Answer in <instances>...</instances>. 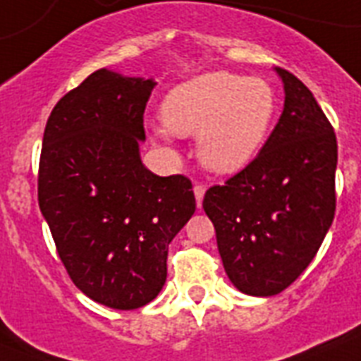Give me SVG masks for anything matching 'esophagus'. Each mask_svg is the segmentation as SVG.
<instances>
[{
    "label": "esophagus",
    "mask_w": 361,
    "mask_h": 361,
    "mask_svg": "<svg viewBox=\"0 0 361 361\" xmlns=\"http://www.w3.org/2000/svg\"><path fill=\"white\" fill-rule=\"evenodd\" d=\"M192 191H195V198H197V206H198V208H200V206H202L206 187H204V185H195V187H192Z\"/></svg>",
    "instance_id": "1"
}]
</instances>
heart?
<instances>
[{
  "label": "heart",
  "mask_w": 361,
  "mask_h": 361,
  "mask_svg": "<svg viewBox=\"0 0 361 361\" xmlns=\"http://www.w3.org/2000/svg\"><path fill=\"white\" fill-rule=\"evenodd\" d=\"M277 110L279 99L269 82L215 71L172 87L161 112L172 133L198 136L206 169L236 174L262 149ZM168 130L157 127L155 133L169 140Z\"/></svg>",
  "instance_id": "b5f03b06"
}]
</instances>
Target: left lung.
I'll use <instances>...</instances> for the list:
<instances>
[{
	"instance_id": "obj_1",
	"label": "left lung",
	"mask_w": 361,
	"mask_h": 361,
	"mask_svg": "<svg viewBox=\"0 0 361 361\" xmlns=\"http://www.w3.org/2000/svg\"><path fill=\"white\" fill-rule=\"evenodd\" d=\"M285 109L245 169L209 187L204 212L215 226L232 285L249 296H275L302 275L336 215L337 140L313 93L275 67Z\"/></svg>"
}]
</instances>
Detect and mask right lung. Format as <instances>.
Segmentation results:
<instances>
[{
  "label": "right lung",
  "mask_w": 361,
  "mask_h": 361,
  "mask_svg": "<svg viewBox=\"0 0 361 361\" xmlns=\"http://www.w3.org/2000/svg\"><path fill=\"white\" fill-rule=\"evenodd\" d=\"M153 87L152 78L92 73L54 106L39 161V208L67 274L121 311L157 298L169 243L197 209L191 180L142 164Z\"/></svg>",
  "instance_id": "obj_1"
}]
</instances>
